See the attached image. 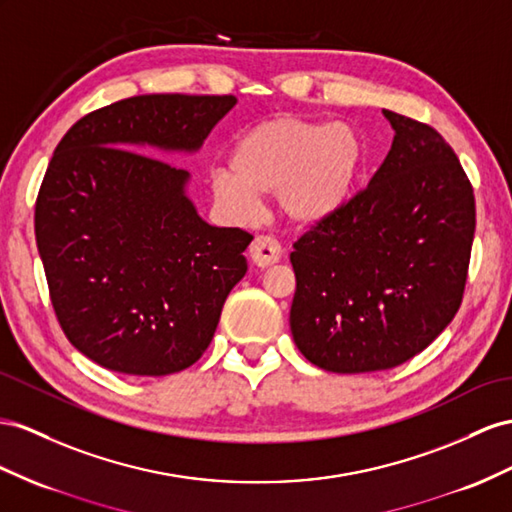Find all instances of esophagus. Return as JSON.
<instances>
[{
  "label": "esophagus",
  "instance_id": "1",
  "mask_svg": "<svg viewBox=\"0 0 512 512\" xmlns=\"http://www.w3.org/2000/svg\"><path fill=\"white\" fill-rule=\"evenodd\" d=\"M248 253H251L253 264L259 268H268L272 264H277L279 257H281V244L270 238V235H257L253 240L251 248H248Z\"/></svg>",
  "mask_w": 512,
  "mask_h": 512
}]
</instances>
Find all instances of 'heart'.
<instances>
[{
  "label": "heart",
  "mask_w": 512,
  "mask_h": 512,
  "mask_svg": "<svg viewBox=\"0 0 512 512\" xmlns=\"http://www.w3.org/2000/svg\"><path fill=\"white\" fill-rule=\"evenodd\" d=\"M361 162V140L350 127L283 114L246 129L229 153L227 173L216 170L209 186L235 218L253 214V199L277 196L292 225L313 227L348 203Z\"/></svg>",
  "instance_id": "heart-1"
}]
</instances>
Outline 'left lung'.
<instances>
[{
    "label": "left lung",
    "instance_id": "8db88e82",
    "mask_svg": "<svg viewBox=\"0 0 512 512\" xmlns=\"http://www.w3.org/2000/svg\"><path fill=\"white\" fill-rule=\"evenodd\" d=\"M391 149L368 188L311 227L290 255V326L305 359L361 374L409 361L461 307L476 229L474 190L430 125L383 110Z\"/></svg>",
    "mask_w": 512,
    "mask_h": 512
}]
</instances>
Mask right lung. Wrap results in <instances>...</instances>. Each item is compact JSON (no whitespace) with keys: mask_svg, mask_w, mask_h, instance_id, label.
I'll use <instances>...</instances> for the list:
<instances>
[{"mask_svg":"<svg viewBox=\"0 0 512 512\" xmlns=\"http://www.w3.org/2000/svg\"><path fill=\"white\" fill-rule=\"evenodd\" d=\"M238 99L140 95L77 121L54 151L34 231L69 342L101 368L166 376L201 359L253 235L196 212L190 173L140 153H196Z\"/></svg>","mask_w":512,"mask_h":512,"instance_id":"right-lung-1","label":"right lung"}]
</instances>
